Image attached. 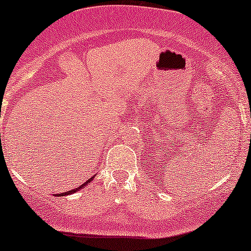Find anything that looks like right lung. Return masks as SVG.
I'll list each match as a JSON object with an SVG mask.
<instances>
[{
  "mask_svg": "<svg viewBox=\"0 0 251 251\" xmlns=\"http://www.w3.org/2000/svg\"><path fill=\"white\" fill-rule=\"evenodd\" d=\"M94 178L95 176H92V178H90L88 181L86 182H84L83 185H80L79 187H75V188H73V190H71V191H67V192H64V193H59V194H57V196H59V197H61V196H69V194H72V193H75V192H77V191H79V190H81V188H83L84 186H85V185H89L90 182L92 181V180H94Z\"/></svg>",
  "mask_w": 251,
  "mask_h": 251,
  "instance_id": "add662e5",
  "label": "right lung"
}]
</instances>
